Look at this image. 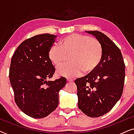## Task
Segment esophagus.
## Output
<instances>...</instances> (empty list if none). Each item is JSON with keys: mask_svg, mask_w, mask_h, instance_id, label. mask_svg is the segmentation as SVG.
<instances>
[{"mask_svg": "<svg viewBox=\"0 0 134 134\" xmlns=\"http://www.w3.org/2000/svg\"><path fill=\"white\" fill-rule=\"evenodd\" d=\"M67 82H74V80L68 78V79H67Z\"/></svg>", "mask_w": 134, "mask_h": 134, "instance_id": "1", "label": "esophagus"}]
</instances>
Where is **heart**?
Returning <instances> with one entry per match:
<instances>
[{
  "mask_svg": "<svg viewBox=\"0 0 134 134\" xmlns=\"http://www.w3.org/2000/svg\"><path fill=\"white\" fill-rule=\"evenodd\" d=\"M103 50L101 44L96 38L80 34H71L63 38L60 46L53 45L49 49L48 57L57 66L67 61L71 55L72 62L64 64L57 69L58 76L73 77L92 72L102 59Z\"/></svg>",
  "mask_w": 134,
  "mask_h": 134,
  "instance_id": "1",
  "label": "heart"
}]
</instances>
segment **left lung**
<instances>
[{
    "label": "left lung",
    "mask_w": 134,
    "mask_h": 134,
    "mask_svg": "<svg viewBox=\"0 0 134 134\" xmlns=\"http://www.w3.org/2000/svg\"><path fill=\"white\" fill-rule=\"evenodd\" d=\"M100 42L103 54L98 67L83 77L77 79L78 107L88 116L96 118L110 110L121 96L125 65L121 51L105 34L85 31Z\"/></svg>",
    "instance_id": "obj_1"
}]
</instances>
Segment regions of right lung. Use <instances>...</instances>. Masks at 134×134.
<instances>
[{
    "label": "right lung",
    "instance_id": "right-lung-1",
    "mask_svg": "<svg viewBox=\"0 0 134 134\" xmlns=\"http://www.w3.org/2000/svg\"><path fill=\"white\" fill-rule=\"evenodd\" d=\"M56 36L44 34L25 40L11 60L9 77L14 100L21 111L34 118H44L55 110L58 93L66 83L63 77L48 80L55 70L48 51Z\"/></svg>",
    "mask_w": 134,
    "mask_h": 134
}]
</instances>
